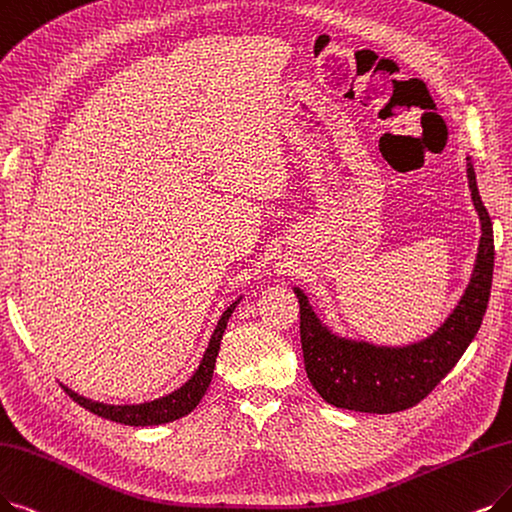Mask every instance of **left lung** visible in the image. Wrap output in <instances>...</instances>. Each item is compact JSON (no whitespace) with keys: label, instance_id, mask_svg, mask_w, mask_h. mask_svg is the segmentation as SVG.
I'll use <instances>...</instances> for the list:
<instances>
[{"label":"left lung","instance_id":"obj_1","mask_svg":"<svg viewBox=\"0 0 512 512\" xmlns=\"http://www.w3.org/2000/svg\"><path fill=\"white\" fill-rule=\"evenodd\" d=\"M466 172L483 235L468 288L433 336L403 349L338 338L319 323L309 300L296 288L304 370L315 391L330 405L365 414L410 410L452 372L479 332L492 292L494 231L470 161Z\"/></svg>","mask_w":512,"mask_h":512}]
</instances>
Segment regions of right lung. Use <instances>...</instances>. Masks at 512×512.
I'll list each match as a JSON object with an SVG mask.
<instances>
[{
  "label": "right lung",
  "instance_id": "right-lung-1",
  "mask_svg": "<svg viewBox=\"0 0 512 512\" xmlns=\"http://www.w3.org/2000/svg\"><path fill=\"white\" fill-rule=\"evenodd\" d=\"M239 300H235L227 311L222 313L216 330L210 338V344H208V351L206 355H203L197 372L193 374V378L182 384L178 391L161 397V399H155V401H149V403H140V405H107V403H98V401H90L86 397H79L77 393H73L71 388L63 386L65 393L75 401L79 403L81 407H86L88 412L105 418V420H111V422H119V424H130V426H151V424H163V422H172V420H178L182 416H187L189 412H193L197 403L201 401V397L206 395L208 386L212 382V374H214V365H216V357H218V351H220V340H222V334L224 330H227V321L231 317V313L235 311Z\"/></svg>",
  "mask_w": 512,
  "mask_h": 512
}]
</instances>
